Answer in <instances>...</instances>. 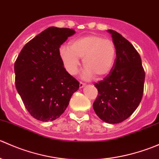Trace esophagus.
<instances>
[{
	"label": "esophagus",
	"instance_id": "34e87169",
	"mask_svg": "<svg viewBox=\"0 0 159 159\" xmlns=\"http://www.w3.org/2000/svg\"><path fill=\"white\" fill-rule=\"evenodd\" d=\"M85 85H86V84H84V83H83V82H80V84H79L80 89H81V88L84 87V86H85Z\"/></svg>",
	"mask_w": 159,
	"mask_h": 159
}]
</instances>
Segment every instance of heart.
Masks as SVG:
<instances>
[{
    "mask_svg": "<svg viewBox=\"0 0 159 159\" xmlns=\"http://www.w3.org/2000/svg\"><path fill=\"white\" fill-rule=\"evenodd\" d=\"M65 68L70 75H75L83 58L85 67L82 73L84 79H91L94 75L103 78L111 70L116 54L115 44L109 39L97 34H89L74 39L70 47L61 45L59 49Z\"/></svg>",
    "mask_w": 159,
    "mask_h": 159,
    "instance_id": "b5f03b06",
    "label": "heart"
}]
</instances>
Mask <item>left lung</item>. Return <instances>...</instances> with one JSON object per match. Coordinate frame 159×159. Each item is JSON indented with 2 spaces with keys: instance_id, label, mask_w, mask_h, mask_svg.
<instances>
[{
  "instance_id": "1",
  "label": "left lung",
  "mask_w": 159,
  "mask_h": 159,
  "mask_svg": "<svg viewBox=\"0 0 159 159\" xmlns=\"http://www.w3.org/2000/svg\"><path fill=\"white\" fill-rule=\"evenodd\" d=\"M108 32L115 44L116 58L110 73L94 84L98 95L93 108L103 121L118 124L129 118L139 107L143 95L145 73L134 46L115 30Z\"/></svg>"
}]
</instances>
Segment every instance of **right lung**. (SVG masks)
<instances>
[{
    "label": "right lung",
    "mask_w": 159,
    "mask_h": 159,
    "mask_svg": "<svg viewBox=\"0 0 159 159\" xmlns=\"http://www.w3.org/2000/svg\"><path fill=\"white\" fill-rule=\"evenodd\" d=\"M70 28L50 27L27 43L14 63L15 85L26 109L42 121L66 110L79 82L65 70L59 48L75 34Z\"/></svg>",
    "instance_id": "add662e5"
}]
</instances>
